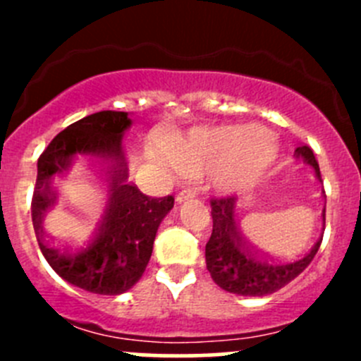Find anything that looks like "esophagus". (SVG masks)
<instances>
[{
  "instance_id": "34e87169",
  "label": "esophagus",
  "mask_w": 361,
  "mask_h": 361,
  "mask_svg": "<svg viewBox=\"0 0 361 361\" xmlns=\"http://www.w3.org/2000/svg\"><path fill=\"white\" fill-rule=\"evenodd\" d=\"M195 197V190L194 188H185V190H181L180 194L176 195V201L178 202H185V201H188V199H194Z\"/></svg>"
}]
</instances>
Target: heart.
I'll return each instance as SVG.
<instances>
[{"label":"heart","instance_id":"heart-1","mask_svg":"<svg viewBox=\"0 0 361 361\" xmlns=\"http://www.w3.org/2000/svg\"><path fill=\"white\" fill-rule=\"evenodd\" d=\"M169 154L181 174L207 173L214 190L238 194L264 176L274 162L278 147L269 130L245 123L190 130L171 147Z\"/></svg>","mask_w":361,"mask_h":361}]
</instances>
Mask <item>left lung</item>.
I'll use <instances>...</instances> for the list:
<instances>
[{
  "mask_svg": "<svg viewBox=\"0 0 361 361\" xmlns=\"http://www.w3.org/2000/svg\"><path fill=\"white\" fill-rule=\"evenodd\" d=\"M295 155L312 166L319 178V166L307 145L297 147ZM234 197L211 199L213 232L206 245V267L211 278L225 292L245 297H262L274 293L293 281L318 253L322 239L300 258L279 262L258 255L238 231L234 218ZM325 220V211H323Z\"/></svg>",
  "mask_w": 361,
  "mask_h": 361,
  "instance_id": "1",
  "label": "left lung"
}]
</instances>
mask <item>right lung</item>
<instances>
[{"label":"right lung","instance_id":"obj_1","mask_svg":"<svg viewBox=\"0 0 361 361\" xmlns=\"http://www.w3.org/2000/svg\"><path fill=\"white\" fill-rule=\"evenodd\" d=\"M133 120L126 111H97L68 126L38 159L31 202L32 227L50 267L71 285L99 295H120L143 276L160 221L174 197H148L129 180L122 136ZM90 170L109 188L104 214L89 236L61 238L44 227L56 198V181Z\"/></svg>","mask_w":361,"mask_h":361}]
</instances>
